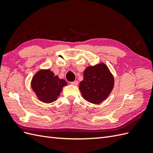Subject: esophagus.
Listing matches in <instances>:
<instances>
[{
    "mask_svg": "<svg viewBox=\"0 0 153 153\" xmlns=\"http://www.w3.org/2000/svg\"><path fill=\"white\" fill-rule=\"evenodd\" d=\"M71 84L73 85H77L78 84V81H74V82H71Z\"/></svg>",
    "mask_w": 153,
    "mask_h": 153,
    "instance_id": "1",
    "label": "esophagus"
}]
</instances>
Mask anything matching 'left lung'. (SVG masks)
Returning <instances> with one entry per match:
<instances>
[{
  "instance_id": "8db88e82",
  "label": "left lung",
  "mask_w": 153,
  "mask_h": 153,
  "mask_svg": "<svg viewBox=\"0 0 153 153\" xmlns=\"http://www.w3.org/2000/svg\"><path fill=\"white\" fill-rule=\"evenodd\" d=\"M114 85V79L104 63L88 66L84 72V79L79 89L86 101L94 104L102 102L109 96Z\"/></svg>"
}]
</instances>
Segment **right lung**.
Masks as SVG:
<instances>
[{"instance_id": "add662e5", "label": "right lung", "mask_w": 153, "mask_h": 153, "mask_svg": "<svg viewBox=\"0 0 153 153\" xmlns=\"http://www.w3.org/2000/svg\"><path fill=\"white\" fill-rule=\"evenodd\" d=\"M67 82L60 79L50 69H41L32 78L31 87L38 99L43 103H50L57 100Z\"/></svg>"}]
</instances>
